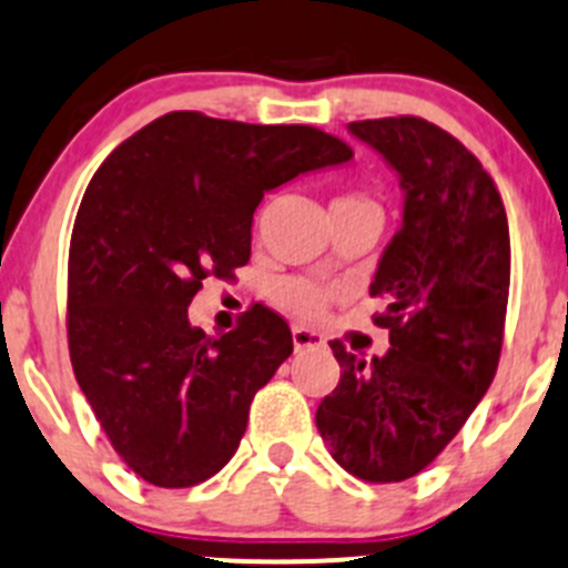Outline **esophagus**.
I'll return each mask as SVG.
<instances>
[{
  "label": "esophagus",
  "instance_id": "34e87169",
  "mask_svg": "<svg viewBox=\"0 0 568 568\" xmlns=\"http://www.w3.org/2000/svg\"><path fill=\"white\" fill-rule=\"evenodd\" d=\"M291 338H294L296 349H311V346H322L324 338L316 333V329H307L302 324H294L291 327Z\"/></svg>",
  "mask_w": 568,
  "mask_h": 568
}]
</instances>
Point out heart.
I'll list each match as a JSON object with an SVG mask.
<instances>
[{
  "instance_id": "1",
  "label": "heart",
  "mask_w": 568,
  "mask_h": 568,
  "mask_svg": "<svg viewBox=\"0 0 568 568\" xmlns=\"http://www.w3.org/2000/svg\"><path fill=\"white\" fill-rule=\"evenodd\" d=\"M333 205H352V207H377L374 202L363 200V196H341ZM329 291L324 285L313 283V280H285L277 288L280 307L300 318H316L327 307Z\"/></svg>"
}]
</instances>
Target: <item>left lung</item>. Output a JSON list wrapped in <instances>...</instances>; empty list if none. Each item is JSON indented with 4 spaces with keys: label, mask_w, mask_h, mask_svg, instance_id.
Instances as JSON below:
<instances>
[{
    "label": "left lung",
    "mask_w": 568,
    "mask_h": 568,
    "mask_svg": "<svg viewBox=\"0 0 568 568\" xmlns=\"http://www.w3.org/2000/svg\"><path fill=\"white\" fill-rule=\"evenodd\" d=\"M399 178L402 224L368 294L390 349L372 361L329 341L341 379L316 410L335 464L368 483H402L444 453L497 374L510 288L505 205L486 169L416 115L352 121Z\"/></svg>",
    "instance_id": "1"
}]
</instances>
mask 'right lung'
I'll list each match as a JSON object with an SVG mask.
<instances>
[{"label": "right lung", "instance_id": "1", "mask_svg": "<svg viewBox=\"0 0 568 568\" xmlns=\"http://www.w3.org/2000/svg\"><path fill=\"white\" fill-rule=\"evenodd\" d=\"M352 150L305 124L174 110L126 138L88 183L69 250V352L102 430L138 477L189 488L224 469L257 388L294 352L255 305L230 333L191 327L207 277L250 261L266 191Z\"/></svg>", "mask_w": 568, "mask_h": 568}]
</instances>
